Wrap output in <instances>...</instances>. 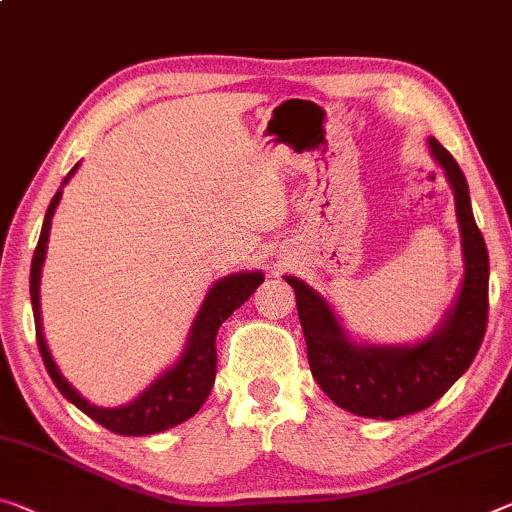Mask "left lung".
Masks as SVG:
<instances>
[{
  "instance_id": "1",
  "label": "left lung",
  "mask_w": 512,
  "mask_h": 512,
  "mask_svg": "<svg viewBox=\"0 0 512 512\" xmlns=\"http://www.w3.org/2000/svg\"><path fill=\"white\" fill-rule=\"evenodd\" d=\"M428 146L453 190L465 263L458 295L435 332L410 345L357 343L325 297L302 279L286 277L295 288L313 377L338 407L368 419L393 421L442 398L471 366L487 327L490 258L471 212L467 178L435 137Z\"/></svg>"
}]
</instances>
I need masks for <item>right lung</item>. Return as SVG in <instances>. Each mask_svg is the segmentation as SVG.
Segmentation results:
<instances>
[{
	"label": "right lung",
	"instance_id": "add662e5",
	"mask_svg": "<svg viewBox=\"0 0 512 512\" xmlns=\"http://www.w3.org/2000/svg\"><path fill=\"white\" fill-rule=\"evenodd\" d=\"M80 167V162L70 169V174L64 178V187L73 174ZM61 194L64 190H57L52 196L50 206H47L41 238L34 251V261H31V274H29V293H31V309H34V322H36V341L41 357L45 361L47 373H50L52 382L57 389L64 393L77 410H82L86 416L100 423L102 428L116 432V435H153V432H162L178 426L194 416L206 403L208 393L215 384L217 373V348L215 338L222 322L231 316L235 309H240L254 290L263 283V272H235L231 277H224L215 281V286L208 290L206 300H203L199 313L190 327V336H187L183 355L174 361L157 380H153L148 387L139 393L135 400L121 407H98L86 400L73 384H70L64 375H61L59 366L54 364L43 336V322H41V272L45 263L47 240H50V226L52 215L57 210Z\"/></svg>",
	"mask_w": 512,
	"mask_h": 512
}]
</instances>
